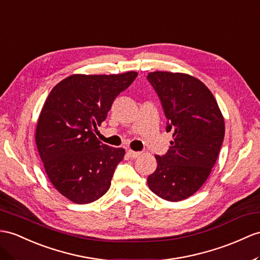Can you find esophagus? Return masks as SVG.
Returning a JSON list of instances; mask_svg holds the SVG:
<instances>
[{
    "mask_svg": "<svg viewBox=\"0 0 260 260\" xmlns=\"http://www.w3.org/2000/svg\"><path fill=\"white\" fill-rule=\"evenodd\" d=\"M126 154H128L131 159H137V157L140 156V152H136V151H132V150H128L126 151Z\"/></svg>",
    "mask_w": 260,
    "mask_h": 260,
    "instance_id": "34e87169",
    "label": "esophagus"
}]
</instances>
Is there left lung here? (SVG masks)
I'll return each instance as SVG.
<instances>
[{
    "label": "left lung",
    "mask_w": 260,
    "mask_h": 260,
    "mask_svg": "<svg viewBox=\"0 0 260 260\" xmlns=\"http://www.w3.org/2000/svg\"><path fill=\"white\" fill-rule=\"evenodd\" d=\"M168 119L173 141L166 155H155L156 170L149 188L159 198L180 202L204 184L217 160L225 136L224 117L212 91L200 79L183 73L148 75Z\"/></svg>",
    "instance_id": "obj_1"
}]
</instances>
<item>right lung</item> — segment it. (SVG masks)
Returning <instances> with one entry per match:
<instances>
[{
  "mask_svg": "<svg viewBox=\"0 0 260 260\" xmlns=\"http://www.w3.org/2000/svg\"><path fill=\"white\" fill-rule=\"evenodd\" d=\"M137 76L74 74L49 92L37 120L35 142L50 183L73 203H92L109 189L125 151L100 142L94 131Z\"/></svg>",
  "mask_w": 260,
  "mask_h": 260,
  "instance_id": "1",
  "label": "right lung"
}]
</instances>
